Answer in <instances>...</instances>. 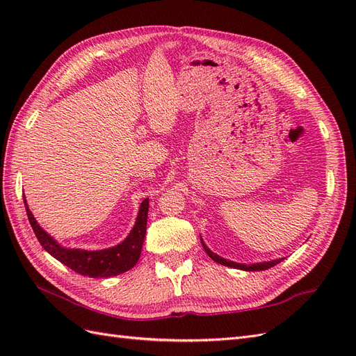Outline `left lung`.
<instances>
[{"mask_svg": "<svg viewBox=\"0 0 356 356\" xmlns=\"http://www.w3.org/2000/svg\"><path fill=\"white\" fill-rule=\"evenodd\" d=\"M202 245H203V250L207 252L215 263H220L222 266H227V267H233V268H239V270H245V272H260V270H267V268H270L273 266H276L277 263H281L284 258H276V260L272 261H263V263H254V264H242V263H236V261H230V260H225V258L220 257L218 254L212 252L209 248L204 245L203 239L200 238Z\"/></svg>", "mask_w": 356, "mask_h": 356, "instance_id": "left-lung-1", "label": "left lung"}]
</instances>
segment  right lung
Instances as JSON below:
<instances>
[{
  "label": "right lung",
  "mask_w": 356,
  "mask_h": 356,
  "mask_svg": "<svg viewBox=\"0 0 356 356\" xmlns=\"http://www.w3.org/2000/svg\"><path fill=\"white\" fill-rule=\"evenodd\" d=\"M25 208L28 213V220L32 230H34L38 242L41 246L58 261L65 264L83 276L89 277H110L124 273L138 263L141 257L143 243L147 232V218H148V199H144L141 207H139L136 221L131 233L127 238L115 246L106 248V250L98 251H88V250H77V248H65L58 241L41 227L34 218V215L29 211L28 203L24 195Z\"/></svg>",
  "instance_id": "1"
}]
</instances>
